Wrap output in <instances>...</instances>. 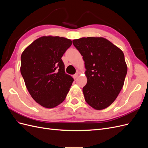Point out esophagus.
Here are the masks:
<instances>
[{"mask_svg":"<svg viewBox=\"0 0 148 148\" xmlns=\"http://www.w3.org/2000/svg\"><path fill=\"white\" fill-rule=\"evenodd\" d=\"M78 77V73H76V74H75V75L73 76V77L74 79H76Z\"/></svg>","mask_w":148,"mask_h":148,"instance_id":"esophagus-1","label":"esophagus"}]
</instances>
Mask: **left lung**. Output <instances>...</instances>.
<instances>
[{
	"label": "left lung",
	"instance_id": "8db88e82",
	"mask_svg": "<svg viewBox=\"0 0 148 148\" xmlns=\"http://www.w3.org/2000/svg\"><path fill=\"white\" fill-rule=\"evenodd\" d=\"M83 56L87 83L83 88L84 99L96 110L110 106L122 89L127 73L122 51L102 37L73 40Z\"/></svg>",
	"mask_w": 148,
	"mask_h": 148
}]
</instances>
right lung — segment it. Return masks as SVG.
Wrapping results in <instances>:
<instances>
[{
	"label": "right lung",
	"instance_id": "1",
	"mask_svg": "<svg viewBox=\"0 0 148 148\" xmlns=\"http://www.w3.org/2000/svg\"><path fill=\"white\" fill-rule=\"evenodd\" d=\"M72 44L63 37L44 36L36 39L21 56L20 71L33 99L47 109L63 102L73 82L65 72L61 58Z\"/></svg>",
	"mask_w": 148,
	"mask_h": 148
}]
</instances>
